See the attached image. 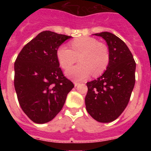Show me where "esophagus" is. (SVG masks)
Wrapping results in <instances>:
<instances>
[{
    "instance_id": "esophagus-1",
    "label": "esophagus",
    "mask_w": 151,
    "mask_h": 151,
    "mask_svg": "<svg viewBox=\"0 0 151 151\" xmlns=\"http://www.w3.org/2000/svg\"><path fill=\"white\" fill-rule=\"evenodd\" d=\"M74 86L76 87L79 85V83H77V82H74Z\"/></svg>"
}]
</instances>
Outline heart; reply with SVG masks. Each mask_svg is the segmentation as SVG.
<instances>
[{
  "label": "heart",
  "mask_w": 151,
  "mask_h": 151,
  "mask_svg": "<svg viewBox=\"0 0 151 151\" xmlns=\"http://www.w3.org/2000/svg\"><path fill=\"white\" fill-rule=\"evenodd\" d=\"M71 49L61 45L57 50V58L60 66L68 69L78 60L80 64L66 71V75L76 81L101 75L109 63V52L107 47L99 43L96 39L88 36L77 38L71 42Z\"/></svg>",
  "instance_id": "b5f03b06"
}]
</instances>
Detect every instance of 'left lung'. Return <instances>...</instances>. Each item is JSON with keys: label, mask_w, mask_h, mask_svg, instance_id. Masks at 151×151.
<instances>
[{"label": "left lung", "mask_w": 151, "mask_h": 151, "mask_svg": "<svg viewBox=\"0 0 151 151\" xmlns=\"http://www.w3.org/2000/svg\"><path fill=\"white\" fill-rule=\"evenodd\" d=\"M94 35L106 41L109 63L104 74L87 83L85 106L96 121L109 123L118 118L126 109L135 84L136 63L124 42L109 32Z\"/></svg>", "instance_id": "obj_1"}]
</instances>
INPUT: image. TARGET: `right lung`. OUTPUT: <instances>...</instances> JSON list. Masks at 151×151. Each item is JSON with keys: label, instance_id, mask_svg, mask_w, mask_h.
<instances>
[{"label": "right lung", "instance_id": "1", "mask_svg": "<svg viewBox=\"0 0 151 151\" xmlns=\"http://www.w3.org/2000/svg\"><path fill=\"white\" fill-rule=\"evenodd\" d=\"M71 36L45 30L29 42L14 63V88L27 116L36 123L52 121L74 88L57 58L58 47Z\"/></svg>", "mask_w": 151, "mask_h": 151}]
</instances>
